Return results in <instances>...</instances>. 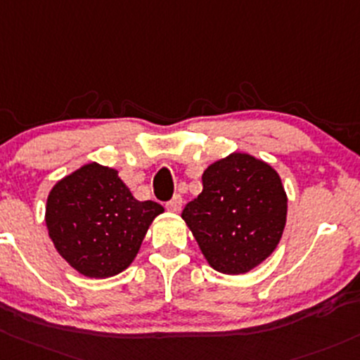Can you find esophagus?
I'll return each mask as SVG.
<instances>
[{
    "label": "esophagus",
    "instance_id": "34e87169",
    "mask_svg": "<svg viewBox=\"0 0 360 360\" xmlns=\"http://www.w3.org/2000/svg\"><path fill=\"white\" fill-rule=\"evenodd\" d=\"M167 210L172 212V214H179L181 209H183V198L181 196H174L170 202H167Z\"/></svg>",
    "mask_w": 360,
    "mask_h": 360
}]
</instances>
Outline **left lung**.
Listing matches in <instances>:
<instances>
[{"label":"left lung","mask_w":360,"mask_h":360,"mask_svg":"<svg viewBox=\"0 0 360 360\" xmlns=\"http://www.w3.org/2000/svg\"><path fill=\"white\" fill-rule=\"evenodd\" d=\"M203 190L183 210L212 269L245 274L274 252L283 236L288 196L267 162L234 151L203 170Z\"/></svg>","instance_id":"left-lung-1"}]
</instances>
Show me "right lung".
Here are the masks:
<instances>
[{
  "label": "right lung",
  "instance_id": "1",
  "mask_svg": "<svg viewBox=\"0 0 360 360\" xmlns=\"http://www.w3.org/2000/svg\"><path fill=\"white\" fill-rule=\"evenodd\" d=\"M164 207L139 202L119 170L98 162L62 177L46 200V221L56 252L86 278L105 279L126 271Z\"/></svg>",
  "mask_w": 360,
  "mask_h": 360
}]
</instances>
